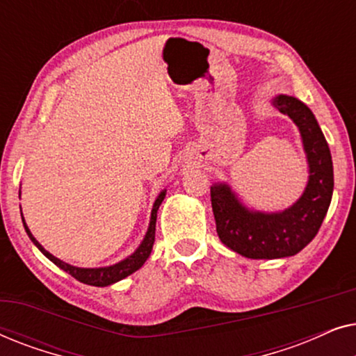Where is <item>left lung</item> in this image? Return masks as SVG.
Listing matches in <instances>:
<instances>
[{
  "instance_id": "left-lung-1",
  "label": "left lung",
  "mask_w": 356,
  "mask_h": 356,
  "mask_svg": "<svg viewBox=\"0 0 356 356\" xmlns=\"http://www.w3.org/2000/svg\"><path fill=\"white\" fill-rule=\"evenodd\" d=\"M270 104L300 131L308 162L303 194L284 211L262 212L245 206L230 184L218 181L211 186L218 238L232 251L250 259H279L303 250L319 232L334 191L332 157L313 111L285 94L275 95Z\"/></svg>"
}]
</instances>
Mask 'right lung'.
Returning a JSON list of instances; mask_svg holds the SVG:
<instances>
[{
	"label": "right lung",
	"mask_w": 356,
	"mask_h": 356,
	"mask_svg": "<svg viewBox=\"0 0 356 356\" xmlns=\"http://www.w3.org/2000/svg\"><path fill=\"white\" fill-rule=\"evenodd\" d=\"M165 194H167V189H163V191H160V194L155 199L154 206H152V212H150V222H149V228L147 232H145V236L144 240L140 241V245L138 246V250H136L133 254H129L128 257H124L123 261L116 262L113 266H105V267H76V266H71L67 264V262L58 259L51 254V252H48L45 248H43L40 243L35 240V236L32 235L31 230H29L26 220H24L22 217V223H24V228H26L29 238H31V241L35 245L38 250H40L43 254H45L48 259H50L53 264L60 267L67 274H71L74 279H77L82 284H87V285H94V286H106V285H111V284H116V282L123 280L124 277H128L136 272L140 267L144 266V262L147 261V257L150 256V251H152V246H154V241H155V222H157V211L160 207V204L165 199ZM22 216V212H21Z\"/></svg>",
	"instance_id": "1"
}]
</instances>
